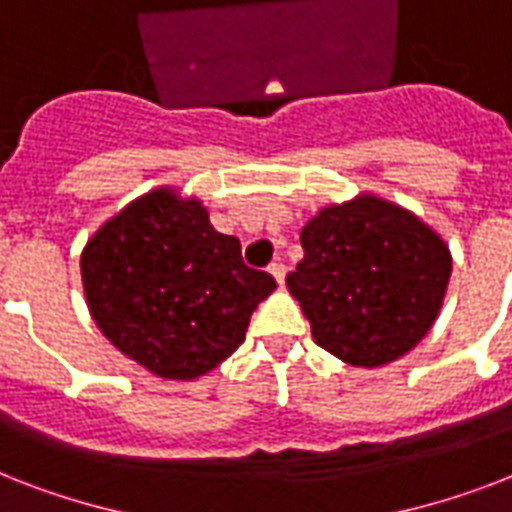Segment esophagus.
<instances>
[{
	"label": "esophagus",
	"instance_id": "obj_1",
	"mask_svg": "<svg viewBox=\"0 0 512 512\" xmlns=\"http://www.w3.org/2000/svg\"><path fill=\"white\" fill-rule=\"evenodd\" d=\"M268 271H271V276L276 281H279V287H281V284H284V276H287V265H284V263H271V268H268Z\"/></svg>",
	"mask_w": 512,
	"mask_h": 512
}]
</instances>
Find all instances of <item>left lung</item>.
Returning a JSON list of instances; mask_svg holds the SVG:
<instances>
[{
    "label": "left lung",
    "instance_id": "obj_1",
    "mask_svg": "<svg viewBox=\"0 0 512 512\" xmlns=\"http://www.w3.org/2000/svg\"><path fill=\"white\" fill-rule=\"evenodd\" d=\"M305 257L287 287L316 345L353 366H382L428 335L452 255L412 212L377 196L321 209L300 233Z\"/></svg>",
    "mask_w": 512,
    "mask_h": 512
}]
</instances>
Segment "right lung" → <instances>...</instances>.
Wrapping results in <instances>:
<instances>
[{"instance_id":"right-lung-1","label":"right lung","mask_w":512,"mask_h":512,"mask_svg":"<svg viewBox=\"0 0 512 512\" xmlns=\"http://www.w3.org/2000/svg\"><path fill=\"white\" fill-rule=\"evenodd\" d=\"M87 305L124 356L167 380L215 369L247 337L249 316L276 289L217 233L196 199L167 188L111 217L82 252Z\"/></svg>"}]
</instances>
